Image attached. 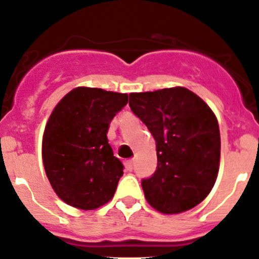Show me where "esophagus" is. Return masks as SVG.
Listing matches in <instances>:
<instances>
[{"instance_id":"esophagus-1","label":"esophagus","mask_w":259,"mask_h":259,"mask_svg":"<svg viewBox=\"0 0 259 259\" xmlns=\"http://www.w3.org/2000/svg\"><path fill=\"white\" fill-rule=\"evenodd\" d=\"M125 168H126L127 171H132L133 168H134V161H133V159H127V161H125Z\"/></svg>"}]
</instances>
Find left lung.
<instances>
[{"label": "left lung", "mask_w": 259, "mask_h": 259, "mask_svg": "<svg viewBox=\"0 0 259 259\" xmlns=\"http://www.w3.org/2000/svg\"><path fill=\"white\" fill-rule=\"evenodd\" d=\"M129 98L156 141L157 168L142 180L147 202L167 214L199 204L219 172L221 139L214 113L183 87L130 93Z\"/></svg>", "instance_id": "1"}]
</instances>
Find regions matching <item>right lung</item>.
I'll list each match as a JSON object with an SVG mask.
<instances>
[{
  "instance_id": "add662e5",
  "label": "right lung",
  "mask_w": 259,
  "mask_h": 259,
  "mask_svg": "<svg viewBox=\"0 0 259 259\" xmlns=\"http://www.w3.org/2000/svg\"><path fill=\"white\" fill-rule=\"evenodd\" d=\"M126 103L127 94L79 87L51 113L43 134V165L53 190L70 206L96 209L115 194L124 165L113 156L107 132Z\"/></svg>"
}]
</instances>
